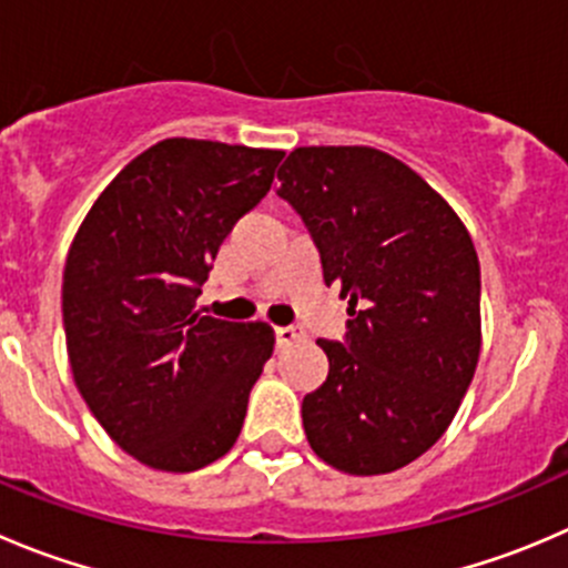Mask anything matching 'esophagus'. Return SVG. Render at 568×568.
I'll list each match as a JSON object with an SVG mask.
<instances>
[{
	"label": "esophagus",
	"mask_w": 568,
	"mask_h": 568,
	"mask_svg": "<svg viewBox=\"0 0 568 568\" xmlns=\"http://www.w3.org/2000/svg\"><path fill=\"white\" fill-rule=\"evenodd\" d=\"M274 335H277V346H291L296 341L305 338V329L302 327H274Z\"/></svg>",
	"instance_id": "esophagus-1"
}]
</instances>
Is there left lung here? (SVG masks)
I'll use <instances>...</instances> for the list:
<instances>
[{"mask_svg":"<svg viewBox=\"0 0 568 568\" xmlns=\"http://www.w3.org/2000/svg\"><path fill=\"white\" fill-rule=\"evenodd\" d=\"M349 300L344 344L302 402L313 453L344 475H388L447 433L480 357V261L458 213L374 146H300L277 172Z\"/></svg>","mask_w":568,"mask_h":568,"instance_id":"8db88e82","label":"left lung"}]
</instances>
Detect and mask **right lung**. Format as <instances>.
<instances>
[{
  "label": "right lung",
  "mask_w": 568,
  "mask_h": 568,
  "mask_svg": "<svg viewBox=\"0 0 568 568\" xmlns=\"http://www.w3.org/2000/svg\"><path fill=\"white\" fill-rule=\"evenodd\" d=\"M283 155L158 141L110 180L71 241L63 327L77 390L150 469L196 471L239 442L274 329L200 316L194 305L219 246L268 194Z\"/></svg>",
  "instance_id": "obj_1"
}]
</instances>
